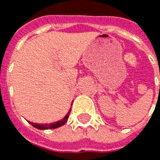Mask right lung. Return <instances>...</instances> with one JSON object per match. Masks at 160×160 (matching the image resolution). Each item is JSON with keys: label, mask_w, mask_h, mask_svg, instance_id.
Instances as JSON below:
<instances>
[{"label": "right lung", "mask_w": 160, "mask_h": 160, "mask_svg": "<svg viewBox=\"0 0 160 160\" xmlns=\"http://www.w3.org/2000/svg\"><path fill=\"white\" fill-rule=\"evenodd\" d=\"M71 110H69V112L67 113V116H65L64 118L61 120V121H56V122H54V123H50V124H38V123H33V122H30L28 121L30 124L32 125L33 127L35 128H38L39 130H46V129H55V128H57V127H60L63 126V125L67 122V121L68 120V117H69V115H70Z\"/></svg>", "instance_id": "right-lung-1"}]
</instances>
